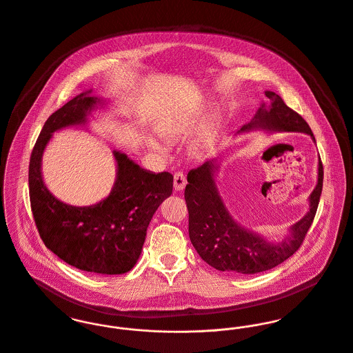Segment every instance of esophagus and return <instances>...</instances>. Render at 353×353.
Wrapping results in <instances>:
<instances>
[{"mask_svg":"<svg viewBox=\"0 0 353 353\" xmlns=\"http://www.w3.org/2000/svg\"><path fill=\"white\" fill-rule=\"evenodd\" d=\"M173 184H174V190L176 191H181L185 184H187V180H185V176L181 170H177L174 172V176H173Z\"/></svg>","mask_w":353,"mask_h":353,"instance_id":"esophagus-1","label":"esophagus"}]
</instances>
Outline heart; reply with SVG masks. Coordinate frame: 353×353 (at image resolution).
I'll return each mask as SVG.
<instances>
[{"mask_svg":"<svg viewBox=\"0 0 353 353\" xmlns=\"http://www.w3.org/2000/svg\"><path fill=\"white\" fill-rule=\"evenodd\" d=\"M188 131H190V128L187 127V125H179V127H176V128H173V134L174 135H185V134H188ZM203 145H200V143H197L196 145V149L199 148H201Z\"/></svg>","mask_w":353,"mask_h":353,"instance_id":"obj_1","label":"heart"}]
</instances>
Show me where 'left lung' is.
I'll return each mask as SVG.
<instances>
[{
    "label": "left lung",
    "mask_w": 353,
    "mask_h": 353,
    "mask_svg": "<svg viewBox=\"0 0 353 353\" xmlns=\"http://www.w3.org/2000/svg\"><path fill=\"white\" fill-rule=\"evenodd\" d=\"M271 105H263L254 119L241 131L261 127L274 131H313L298 112L285 105L274 92H265ZM214 161H207L188 172L185 203L190 214V239L199 256L212 268L222 272L252 274L272 270L290 259L303 243L318 208L323 183V166L319 158L318 183L310 195V211L291 228L290 235L279 242L270 243L264 238L241 228L228 212L214 181Z\"/></svg>",
    "instance_id": "left-lung-1"
}]
</instances>
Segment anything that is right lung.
<instances>
[{
    "label": "right lung",
    "instance_id": "add662e5",
    "mask_svg": "<svg viewBox=\"0 0 353 353\" xmlns=\"http://www.w3.org/2000/svg\"><path fill=\"white\" fill-rule=\"evenodd\" d=\"M97 101L81 93L46 120L30 159V201L40 238L61 260L85 272L125 274L141 256L148 226L159 204L172 195L173 176L148 172L125 154L114 152L118 177L112 192L97 204L74 207L51 195L40 173L41 154L51 134L66 125L83 124L86 112Z\"/></svg>",
    "mask_w": 353,
    "mask_h": 353
}]
</instances>
